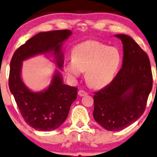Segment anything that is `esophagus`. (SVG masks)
<instances>
[{"label": "esophagus", "instance_id": "obj_1", "mask_svg": "<svg viewBox=\"0 0 157 157\" xmlns=\"http://www.w3.org/2000/svg\"><path fill=\"white\" fill-rule=\"evenodd\" d=\"M78 95L81 96V97H83V96H85L87 94V92H86L84 90H79L78 91Z\"/></svg>", "mask_w": 157, "mask_h": 157}]
</instances>
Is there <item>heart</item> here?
<instances>
[{"instance_id":"b5f03b06","label":"heart","mask_w":157,"mask_h":157,"mask_svg":"<svg viewBox=\"0 0 157 157\" xmlns=\"http://www.w3.org/2000/svg\"><path fill=\"white\" fill-rule=\"evenodd\" d=\"M72 60L65 64V71L71 79L85 72V80L91 87L100 89L111 84L121 63L119 50L98 40H89L75 45Z\"/></svg>"}]
</instances>
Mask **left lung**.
<instances>
[{"label":"left lung","mask_w":157,"mask_h":157,"mask_svg":"<svg viewBox=\"0 0 157 157\" xmlns=\"http://www.w3.org/2000/svg\"><path fill=\"white\" fill-rule=\"evenodd\" d=\"M115 36L123 44L122 67L111 84L94 95V119L109 131L121 130L142 116L153 81L146 52L130 36Z\"/></svg>","instance_id":"1"}]
</instances>
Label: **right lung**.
Wrapping results in <instances>:
<instances>
[{
  "mask_svg": "<svg viewBox=\"0 0 157 157\" xmlns=\"http://www.w3.org/2000/svg\"><path fill=\"white\" fill-rule=\"evenodd\" d=\"M71 35L69 30L39 33L19 47L11 58L9 89L25 122L36 130L58 128L67 117L71 104L77 98L78 89L64 84L60 72L56 69L48 87L33 92L23 82L22 62L36 55L51 54L58 68L62 70V46Z\"/></svg>",
  "mask_w": 157,
  "mask_h": 157,
  "instance_id": "obj_1",
  "label": "right lung"
}]
</instances>
